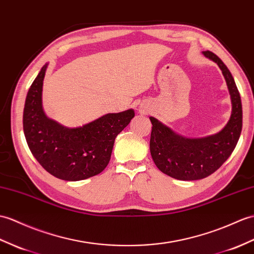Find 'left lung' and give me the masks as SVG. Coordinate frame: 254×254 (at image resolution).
Here are the masks:
<instances>
[{
	"label": "left lung",
	"mask_w": 254,
	"mask_h": 254,
	"mask_svg": "<svg viewBox=\"0 0 254 254\" xmlns=\"http://www.w3.org/2000/svg\"><path fill=\"white\" fill-rule=\"evenodd\" d=\"M205 57L219 64L232 99V115L219 133L201 138H187L176 134L156 118L150 117V154L157 168L181 181L201 180L214 173L232 155L243 128V106L235 80L219 57L210 51Z\"/></svg>",
	"instance_id": "1"
}]
</instances>
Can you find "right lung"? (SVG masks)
<instances>
[{"mask_svg":"<svg viewBox=\"0 0 254 254\" xmlns=\"http://www.w3.org/2000/svg\"><path fill=\"white\" fill-rule=\"evenodd\" d=\"M47 64L29 88L23 108V133L38 162L64 181H81L108 166L117 135L135 116L133 109L107 114L79 127H66L43 110L42 87Z\"/></svg>","mask_w":254,"mask_h":254,"instance_id":"obj_1","label":"right lung"}]
</instances>
